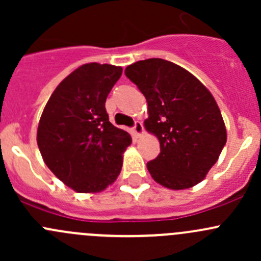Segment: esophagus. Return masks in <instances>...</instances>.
Returning <instances> with one entry per match:
<instances>
[{
	"mask_svg": "<svg viewBox=\"0 0 261 261\" xmlns=\"http://www.w3.org/2000/svg\"><path fill=\"white\" fill-rule=\"evenodd\" d=\"M143 131H144L143 123H141L140 121H136L135 125H134V127H133V134H134V136H136V138H139V136H140L141 134H143Z\"/></svg>",
	"mask_w": 261,
	"mask_h": 261,
	"instance_id": "obj_1",
	"label": "esophagus"
}]
</instances>
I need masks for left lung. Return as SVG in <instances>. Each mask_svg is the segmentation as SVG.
<instances>
[{
	"mask_svg": "<svg viewBox=\"0 0 261 261\" xmlns=\"http://www.w3.org/2000/svg\"><path fill=\"white\" fill-rule=\"evenodd\" d=\"M125 74L145 96V127L159 139L160 154L146 164L152 179L170 189L198 184L227 139L211 92L188 70L159 58L134 63Z\"/></svg>",
	"mask_w": 261,
	"mask_h": 261,
	"instance_id": "obj_1",
	"label": "left lung"
}]
</instances>
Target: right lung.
Masks as SVG:
<instances>
[{"mask_svg": "<svg viewBox=\"0 0 261 261\" xmlns=\"http://www.w3.org/2000/svg\"><path fill=\"white\" fill-rule=\"evenodd\" d=\"M122 68L88 63L60 82L38 127L44 162L60 180L80 193L106 189L118 177L131 136L109 120L106 98Z\"/></svg>", "mask_w": 261, "mask_h": 261, "instance_id": "obj_1", "label": "right lung"}]
</instances>
